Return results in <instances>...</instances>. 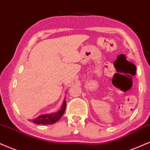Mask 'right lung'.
Here are the masks:
<instances>
[{
	"instance_id": "obj_1",
	"label": "right lung",
	"mask_w": 150,
	"mask_h": 150,
	"mask_svg": "<svg viewBox=\"0 0 150 150\" xmlns=\"http://www.w3.org/2000/svg\"><path fill=\"white\" fill-rule=\"evenodd\" d=\"M66 107V99L63 102L61 109L59 110L56 112H52L50 114L41 115L36 117L35 119L32 120L33 123L37 124H42V125H47V124H54L61 119V117L64 115L65 110Z\"/></svg>"
}]
</instances>
